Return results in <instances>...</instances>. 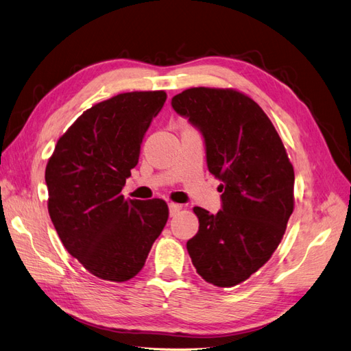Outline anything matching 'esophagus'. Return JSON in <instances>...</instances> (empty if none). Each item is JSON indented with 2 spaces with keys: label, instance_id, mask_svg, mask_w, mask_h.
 I'll list each match as a JSON object with an SVG mask.
<instances>
[{
  "label": "esophagus",
  "instance_id": "obj_1",
  "mask_svg": "<svg viewBox=\"0 0 351 351\" xmlns=\"http://www.w3.org/2000/svg\"><path fill=\"white\" fill-rule=\"evenodd\" d=\"M168 206H169V215H171V217L177 215L180 211H182V208H183V205L176 204V202H169Z\"/></svg>",
  "mask_w": 351,
  "mask_h": 351
}]
</instances>
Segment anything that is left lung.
Wrapping results in <instances>:
<instances>
[{
    "label": "left lung",
    "instance_id": "8db88e82",
    "mask_svg": "<svg viewBox=\"0 0 351 351\" xmlns=\"http://www.w3.org/2000/svg\"><path fill=\"white\" fill-rule=\"evenodd\" d=\"M180 115L201 128L223 210L193 213L199 230L187 252L199 276L219 288L245 282L276 251L293 211V167L269 117L234 88L192 87L173 97Z\"/></svg>",
    "mask_w": 351,
    "mask_h": 351
}]
</instances>
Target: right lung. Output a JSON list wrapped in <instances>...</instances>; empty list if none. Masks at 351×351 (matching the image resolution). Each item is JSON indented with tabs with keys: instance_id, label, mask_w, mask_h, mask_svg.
<instances>
[{
	"instance_id": "add662e5",
	"label": "right lung",
	"mask_w": 351,
	"mask_h": 351,
	"mask_svg": "<svg viewBox=\"0 0 351 351\" xmlns=\"http://www.w3.org/2000/svg\"><path fill=\"white\" fill-rule=\"evenodd\" d=\"M164 90L121 93L85 110L58 140L45 168L50 219L64 248L94 276L125 282L143 269L168 220L164 199H125Z\"/></svg>"
}]
</instances>
